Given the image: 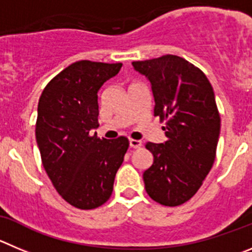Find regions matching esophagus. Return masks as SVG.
Segmentation results:
<instances>
[{
  "instance_id": "1",
  "label": "esophagus",
  "mask_w": 252,
  "mask_h": 252,
  "mask_svg": "<svg viewBox=\"0 0 252 252\" xmlns=\"http://www.w3.org/2000/svg\"><path fill=\"white\" fill-rule=\"evenodd\" d=\"M129 145H130V148H133V149H138V148L142 147V142L135 139H129Z\"/></svg>"
}]
</instances>
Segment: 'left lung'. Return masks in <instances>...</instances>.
<instances>
[{
	"mask_svg": "<svg viewBox=\"0 0 252 252\" xmlns=\"http://www.w3.org/2000/svg\"><path fill=\"white\" fill-rule=\"evenodd\" d=\"M131 64L152 84L154 117L165 121L168 138L145 145L154 157L143 174L145 190L161 205H182L200 189L215 160L220 114L214 89L199 68L178 56Z\"/></svg>",
	"mask_w": 252,
	"mask_h": 252,
	"instance_id": "1",
	"label": "left lung"
}]
</instances>
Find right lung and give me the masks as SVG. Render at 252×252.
<instances>
[{
    "instance_id": "add662e5",
    "label": "right lung",
    "mask_w": 252,
    "mask_h": 252,
    "mask_svg": "<svg viewBox=\"0 0 252 252\" xmlns=\"http://www.w3.org/2000/svg\"><path fill=\"white\" fill-rule=\"evenodd\" d=\"M122 63L78 61L52 79L38 102L36 140L42 164L58 194L82 210L103 205L129 147L91 135L98 124V91Z\"/></svg>"
}]
</instances>
